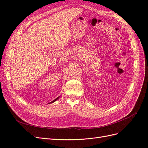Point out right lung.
<instances>
[{"label": "right lung", "instance_id": "1", "mask_svg": "<svg viewBox=\"0 0 148 148\" xmlns=\"http://www.w3.org/2000/svg\"><path fill=\"white\" fill-rule=\"evenodd\" d=\"M59 97H57L56 99H54V100H53V101H52V102H51V103H52V102H55L56 101H57V100L58 99H59ZM51 102H50V103H51Z\"/></svg>", "mask_w": 148, "mask_h": 148}]
</instances>
